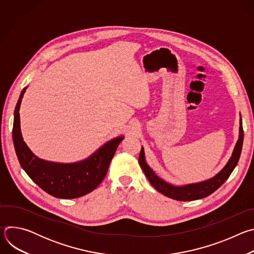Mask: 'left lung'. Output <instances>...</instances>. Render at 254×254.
Instances as JSON below:
<instances>
[{
  "label": "left lung",
  "mask_w": 254,
  "mask_h": 254,
  "mask_svg": "<svg viewBox=\"0 0 254 254\" xmlns=\"http://www.w3.org/2000/svg\"><path fill=\"white\" fill-rule=\"evenodd\" d=\"M239 124H240L239 137L235 144V148L233 150L231 158L229 159L225 167L218 174L211 179L203 181V182L193 183V184L184 185V186H174L167 183L166 181L159 178L154 173V171L149 167L146 160H144V152L142 147L138 157V164L142 169L144 175H146V177L150 181L152 186L163 195L178 201H193V200L205 198L211 195L213 192H215L225 182V181L229 178L230 174L233 172L234 168L236 167L239 161L241 150H242V144H243V135H244L241 118H240Z\"/></svg>",
  "instance_id": "left-lung-1"
}]
</instances>
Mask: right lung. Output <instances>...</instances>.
I'll use <instances>...</instances> for the list:
<instances>
[{"label":"right lung","mask_w":254,"mask_h":254,"mask_svg":"<svg viewBox=\"0 0 254 254\" xmlns=\"http://www.w3.org/2000/svg\"><path fill=\"white\" fill-rule=\"evenodd\" d=\"M25 87L14 114L13 141L21 167L42 190L61 199H74L93 191L106 176L108 167L124 136L104 143L87 159L72 164L54 163L36 157L23 140L20 127V105Z\"/></svg>","instance_id":"right-lung-1"}]
</instances>
